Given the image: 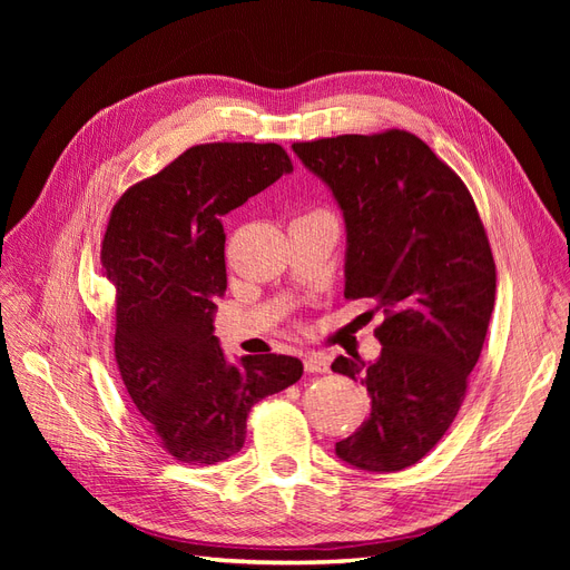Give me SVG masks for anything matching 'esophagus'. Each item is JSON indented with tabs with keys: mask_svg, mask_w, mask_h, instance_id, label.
I'll use <instances>...</instances> for the list:
<instances>
[{
	"mask_svg": "<svg viewBox=\"0 0 570 570\" xmlns=\"http://www.w3.org/2000/svg\"><path fill=\"white\" fill-rule=\"evenodd\" d=\"M327 368H331V361H327L325 354L312 352V354L304 356V371L306 373H325Z\"/></svg>",
	"mask_w": 570,
	"mask_h": 570,
	"instance_id": "34e87169",
	"label": "esophagus"
}]
</instances>
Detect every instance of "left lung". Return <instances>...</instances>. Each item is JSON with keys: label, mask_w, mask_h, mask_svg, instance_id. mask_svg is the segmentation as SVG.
<instances>
[{"label": "left lung", "mask_w": 570, "mask_h": 570, "mask_svg": "<svg viewBox=\"0 0 570 570\" xmlns=\"http://www.w3.org/2000/svg\"><path fill=\"white\" fill-rule=\"evenodd\" d=\"M331 189L347 233L344 297L383 306L381 356H337L366 385L371 416L335 454L358 471L421 461L463 404L494 308V258L473 197L416 135H340L292 145Z\"/></svg>", "instance_id": "left-lung-1"}]
</instances>
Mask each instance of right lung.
<instances>
[{"mask_svg":"<svg viewBox=\"0 0 570 570\" xmlns=\"http://www.w3.org/2000/svg\"><path fill=\"white\" fill-rule=\"evenodd\" d=\"M292 174L281 145L189 147L114 206L101 266L116 287V361L137 411L164 450L209 465L243 450L249 409L295 385L302 361L285 354L233 364L214 335L228 287L220 216Z\"/></svg>","mask_w":570,"mask_h":570,"instance_id":"obj_1","label":"right lung"}]
</instances>
